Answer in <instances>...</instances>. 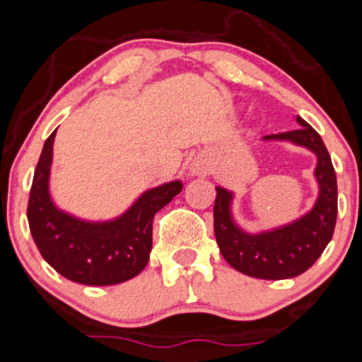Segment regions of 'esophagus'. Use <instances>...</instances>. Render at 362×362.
I'll list each match as a JSON object with an SVG mask.
<instances>
[{"label":"esophagus","instance_id":"esophagus-1","mask_svg":"<svg viewBox=\"0 0 362 362\" xmlns=\"http://www.w3.org/2000/svg\"><path fill=\"white\" fill-rule=\"evenodd\" d=\"M189 171H191L192 175H206L208 171H210V161H208L204 156H197V158L192 159Z\"/></svg>","mask_w":362,"mask_h":362}]
</instances>
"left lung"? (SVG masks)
I'll return each mask as SVG.
<instances>
[{"instance_id": "obj_1", "label": "left lung", "mask_w": 362, "mask_h": 362, "mask_svg": "<svg viewBox=\"0 0 362 362\" xmlns=\"http://www.w3.org/2000/svg\"><path fill=\"white\" fill-rule=\"evenodd\" d=\"M296 123L300 124L296 130L265 135L264 140H290L317 156L314 175L319 197L307 215L279 229L248 234L232 220V192L216 187L213 227L220 253L235 271L258 279H290L305 272L332 241L337 223L338 187L329 152L305 119L296 116Z\"/></svg>"}]
</instances>
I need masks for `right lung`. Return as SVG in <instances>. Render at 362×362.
Instances as JSON below:
<instances>
[{"label":"right lung","mask_w":362,"mask_h":362,"mask_svg":"<svg viewBox=\"0 0 362 362\" xmlns=\"http://www.w3.org/2000/svg\"><path fill=\"white\" fill-rule=\"evenodd\" d=\"M55 132L45 142L29 192L28 220L34 243L41 257L69 281L88 286L124 283L149 262L152 220L182 191V182L149 189L116 220H79L59 210L48 191Z\"/></svg>","instance_id":"right-lung-1"}]
</instances>
